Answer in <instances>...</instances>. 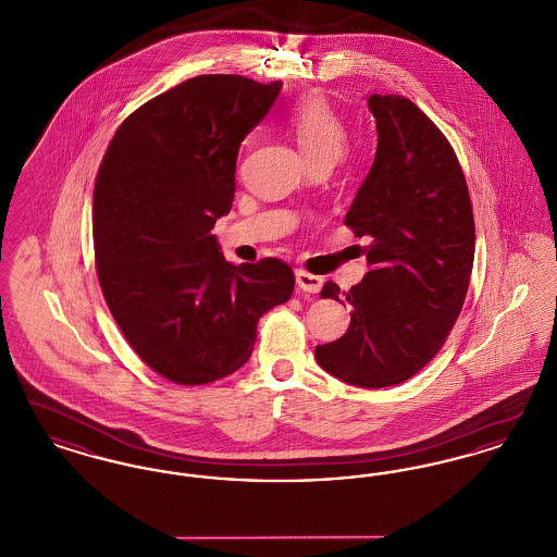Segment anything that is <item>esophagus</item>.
I'll return each mask as SVG.
<instances>
[{
	"label": "esophagus",
	"mask_w": 557,
	"mask_h": 557,
	"mask_svg": "<svg viewBox=\"0 0 557 557\" xmlns=\"http://www.w3.org/2000/svg\"><path fill=\"white\" fill-rule=\"evenodd\" d=\"M296 284H298V288L302 292L318 294V292L321 290V286H323V280L318 277V275H311V273L298 269V271H296Z\"/></svg>",
	"instance_id": "obj_1"
}]
</instances>
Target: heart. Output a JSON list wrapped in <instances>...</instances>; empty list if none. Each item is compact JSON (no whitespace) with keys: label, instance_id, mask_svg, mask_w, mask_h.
<instances>
[{"label":"heart","instance_id":"obj_1","mask_svg":"<svg viewBox=\"0 0 557 557\" xmlns=\"http://www.w3.org/2000/svg\"><path fill=\"white\" fill-rule=\"evenodd\" d=\"M288 129L307 164L343 159L348 144L343 116L321 96H309L292 108Z\"/></svg>","mask_w":557,"mask_h":557}]
</instances>
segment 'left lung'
Masks as SVG:
<instances>
[{
    "label": "left lung",
    "instance_id": "obj_1",
    "mask_svg": "<svg viewBox=\"0 0 557 557\" xmlns=\"http://www.w3.org/2000/svg\"><path fill=\"white\" fill-rule=\"evenodd\" d=\"M377 148L345 223L370 236L368 275L346 292L345 336L315 348L321 370L359 388L409 380L441 350L474 265V214L447 137L403 96L368 98ZM327 282L323 298H338Z\"/></svg>",
    "mask_w": 557,
    "mask_h": 557
}]
</instances>
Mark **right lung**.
Masks as SVG:
<instances>
[{"mask_svg": "<svg viewBox=\"0 0 557 557\" xmlns=\"http://www.w3.org/2000/svg\"><path fill=\"white\" fill-rule=\"evenodd\" d=\"M282 91L200 75L160 94L114 133L94 189V248L108 309L162 377L196 386L239 370L257 323L294 290L277 259L234 265L212 236L236 194L239 144Z\"/></svg>", "mask_w": 557, "mask_h": 557, "instance_id": "1", "label": "right lung"}]
</instances>
